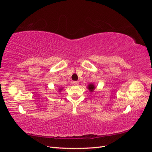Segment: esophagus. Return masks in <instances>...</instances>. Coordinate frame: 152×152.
I'll list each match as a JSON object with an SVG mask.
<instances>
[{"mask_svg":"<svg viewBox=\"0 0 152 152\" xmlns=\"http://www.w3.org/2000/svg\"><path fill=\"white\" fill-rule=\"evenodd\" d=\"M73 84H74L75 86H78V85L79 84V82H78V81H73Z\"/></svg>","mask_w":152,"mask_h":152,"instance_id":"1","label":"esophagus"}]
</instances>
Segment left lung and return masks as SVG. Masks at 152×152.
<instances>
[{
  "label": "left lung",
  "mask_w": 152,
  "mask_h": 152,
  "mask_svg": "<svg viewBox=\"0 0 152 152\" xmlns=\"http://www.w3.org/2000/svg\"><path fill=\"white\" fill-rule=\"evenodd\" d=\"M87 88L89 90L90 92H93L94 89H95V86L94 85V84H89L88 85V87H87Z\"/></svg>",
  "instance_id": "left-lung-1"
}]
</instances>
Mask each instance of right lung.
<instances>
[{
    "label": "right lung",
    "instance_id": "1",
    "mask_svg": "<svg viewBox=\"0 0 152 152\" xmlns=\"http://www.w3.org/2000/svg\"><path fill=\"white\" fill-rule=\"evenodd\" d=\"M62 88H63V87H61V89H59V92L61 91V90H62Z\"/></svg>",
    "mask_w": 152,
    "mask_h": 152
}]
</instances>
